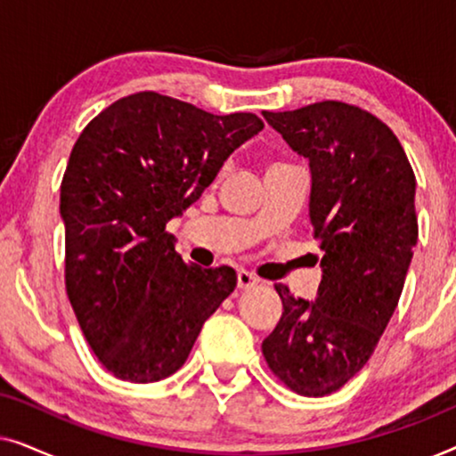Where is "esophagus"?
Segmentation results:
<instances>
[{
	"instance_id": "obj_1",
	"label": "esophagus",
	"mask_w": 456,
	"mask_h": 456,
	"mask_svg": "<svg viewBox=\"0 0 456 456\" xmlns=\"http://www.w3.org/2000/svg\"><path fill=\"white\" fill-rule=\"evenodd\" d=\"M236 284H239L240 290H248V289H255V286L259 284V278L253 276V273L247 270H239V273H236Z\"/></svg>"
}]
</instances>
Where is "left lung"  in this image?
<instances>
[{
	"mask_svg": "<svg viewBox=\"0 0 456 456\" xmlns=\"http://www.w3.org/2000/svg\"><path fill=\"white\" fill-rule=\"evenodd\" d=\"M311 166V234L323 253L315 303L276 284L282 317L265 363L303 396L340 390L376 351L417 245L415 174L386 124L342 102L264 111Z\"/></svg>",
	"mask_w": 456,
	"mask_h": 456,
	"instance_id": "obj_1",
	"label": "left lung"
}]
</instances>
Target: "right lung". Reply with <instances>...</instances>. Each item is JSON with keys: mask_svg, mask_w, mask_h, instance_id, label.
<instances>
[{"mask_svg": "<svg viewBox=\"0 0 456 456\" xmlns=\"http://www.w3.org/2000/svg\"><path fill=\"white\" fill-rule=\"evenodd\" d=\"M261 128L255 114L216 116L141 91L105 108L74 142L60 186L66 292L116 378L145 384L178 371L234 290L232 267L184 264L166 224Z\"/></svg>", "mask_w": 456, "mask_h": 456, "instance_id": "obj_1", "label": "right lung"}]
</instances>
